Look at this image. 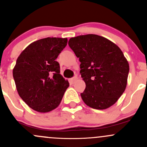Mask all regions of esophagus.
Returning a JSON list of instances; mask_svg holds the SVG:
<instances>
[{
  "label": "esophagus",
  "instance_id": "obj_1",
  "mask_svg": "<svg viewBox=\"0 0 147 147\" xmlns=\"http://www.w3.org/2000/svg\"><path fill=\"white\" fill-rule=\"evenodd\" d=\"M77 80H78V77L75 76V77H73V78H72V79H71V82H72L73 83V82H75Z\"/></svg>",
  "mask_w": 147,
  "mask_h": 147
}]
</instances>
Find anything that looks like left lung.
Returning <instances> with one entry per match:
<instances>
[{
    "instance_id": "left-lung-1",
    "label": "left lung",
    "mask_w": 147,
    "mask_h": 147,
    "mask_svg": "<svg viewBox=\"0 0 147 147\" xmlns=\"http://www.w3.org/2000/svg\"><path fill=\"white\" fill-rule=\"evenodd\" d=\"M68 45L79 58L86 84L83 101L98 110L113 106L125 90L129 64L116 44L96 34L69 38Z\"/></svg>"
}]
</instances>
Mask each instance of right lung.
<instances>
[{
  "label": "right lung",
  "instance_id": "add662e5",
  "mask_svg": "<svg viewBox=\"0 0 147 147\" xmlns=\"http://www.w3.org/2000/svg\"><path fill=\"white\" fill-rule=\"evenodd\" d=\"M67 38L47 37L32 43L18 58L12 71L20 96L33 110L47 113L56 109L69 86L55 61Z\"/></svg>",
  "mask_w": 147,
  "mask_h": 147
}]
</instances>
